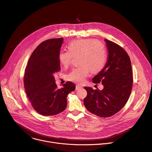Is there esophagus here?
<instances>
[{
    "mask_svg": "<svg viewBox=\"0 0 152 152\" xmlns=\"http://www.w3.org/2000/svg\"><path fill=\"white\" fill-rule=\"evenodd\" d=\"M83 87L81 86H80V85H76V90H79V89H80V88H81Z\"/></svg>",
    "mask_w": 152,
    "mask_h": 152,
    "instance_id": "34e87169",
    "label": "esophagus"
}]
</instances>
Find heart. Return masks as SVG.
Masks as SVG:
<instances>
[{"mask_svg": "<svg viewBox=\"0 0 152 152\" xmlns=\"http://www.w3.org/2000/svg\"><path fill=\"white\" fill-rule=\"evenodd\" d=\"M68 50H61L58 54L60 65L68 67L73 56L79 55L80 65L74 68L67 75L68 80L80 84L85 81L90 72L96 73L102 71L107 62V50L105 45L94 39H76L69 43Z\"/></svg>", "mask_w": 152, "mask_h": 152, "instance_id": "heart-1", "label": "heart"}]
</instances>
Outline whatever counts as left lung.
Segmentation results:
<instances>
[{
    "instance_id": "obj_1",
    "label": "left lung",
    "mask_w": 152,
    "mask_h": 152,
    "mask_svg": "<svg viewBox=\"0 0 152 152\" xmlns=\"http://www.w3.org/2000/svg\"><path fill=\"white\" fill-rule=\"evenodd\" d=\"M106 43L107 61L93 83H102L104 88L94 90L85 87L87 95L84 99L86 109L100 117L113 116L123 108L129 98L133 87V72L129 56L125 49L109 39Z\"/></svg>"
}]
</instances>
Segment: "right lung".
<instances>
[{
    "label": "right lung",
    "instance_id": "add662e5",
    "mask_svg": "<svg viewBox=\"0 0 152 152\" xmlns=\"http://www.w3.org/2000/svg\"><path fill=\"white\" fill-rule=\"evenodd\" d=\"M63 38L49 39L40 43L30 56L25 70L26 92L33 108L39 114L54 115L63 112L67 106L66 97L75 90L68 81L57 88L54 75L60 71L58 54Z\"/></svg>",
    "mask_w": 152,
    "mask_h": 152
}]
</instances>
